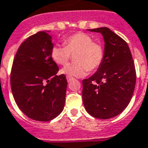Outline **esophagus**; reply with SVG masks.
I'll list each match as a JSON object with an SVG mask.
<instances>
[{
	"label": "esophagus",
	"instance_id": "obj_1",
	"mask_svg": "<svg viewBox=\"0 0 148 148\" xmlns=\"http://www.w3.org/2000/svg\"><path fill=\"white\" fill-rule=\"evenodd\" d=\"M73 79H74L73 77H69V76H66V80H67V82H71V81H72Z\"/></svg>",
	"mask_w": 148,
	"mask_h": 148
}]
</instances>
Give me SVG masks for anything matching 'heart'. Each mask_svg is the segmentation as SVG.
<instances>
[{"mask_svg":"<svg viewBox=\"0 0 148 148\" xmlns=\"http://www.w3.org/2000/svg\"><path fill=\"white\" fill-rule=\"evenodd\" d=\"M74 55L75 62L65 66L61 73L69 77H81L88 71H96L104 60V48L99 42L93 41L90 35L77 33L63 40V46L55 45L51 49V57L59 65H65Z\"/></svg>","mask_w":148,"mask_h":148,"instance_id":"1","label":"heart"}]
</instances>
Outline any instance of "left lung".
<instances>
[{
	"mask_svg": "<svg viewBox=\"0 0 148 148\" xmlns=\"http://www.w3.org/2000/svg\"><path fill=\"white\" fill-rule=\"evenodd\" d=\"M100 33L105 42L104 60L96 73L82 81L85 110L99 119L119 115L132 99L136 69L128 44L108 27L90 29Z\"/></svg>",
	"mask_w": 148,
	"mask_h": 148,
	"instance_id": "left-lung-1",
	"label": "left lung"
}]
</instances>
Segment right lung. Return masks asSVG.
I'll return each instance as SVG.
<instances>
[{"instance_id":"add662e5","label":"right lung","mask_w":148,"mask_h":148,"mask_svg":"<svg viewBox=\"0 0 148 148\" xmlns=\"http://www.w3.org/2000/svg\"><path fill=\"white\" fill-rule=\"evenodd\" d=\"M52 37L46 31L29 36L20 45L11 72V88L18 108L29 119L49 121L63 110L67 81L57 75L51 57Z\"/></svg>"}]
</instances>
